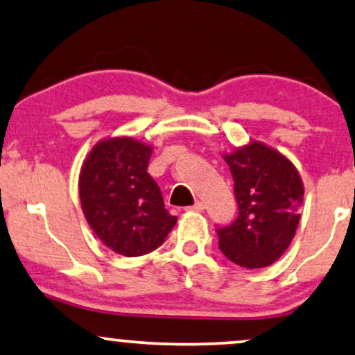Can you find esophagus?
<instances>
[{"mask_svg": "<svg viewBox=\"0 0 355 355\" xmlns=\"http://www.w3.org/2000/svg\"><path fill=\"white\" fill-rule=\"evenodd\" d=\"M205 209L204 202H200V200H196L194 205H191V207H187V211H194V212H202Z\"/></svg>", "mask_w": 355, "mask_h": 355, "instance_id": "34e87169", "label": "esophagus"}]
</instances>
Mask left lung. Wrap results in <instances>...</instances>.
<instances>
[{
	"label": "left lung",
	"mask_w": 355,
	"mask_h": 355,
	"mask_svg": "<svg viewBox=\"0 0 355 355\" xmlns=\"http://www.w3.org/2000/svg\"><path fill=\"white\" fill-rule=\"evenodd\" d=\"M234 178L239 216L217 227L218 248L243 268H263L290 247L300 224L303 182L282 153L252 141L224 156Z\"/></svg>",
	"instance_id": "1"
}]
</instances>
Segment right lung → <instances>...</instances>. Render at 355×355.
Returning <instances> with one entry per match:
<instances>
[{"label": "right lung", "mask_w": 355, "mask_h": 355, "mask_svg": "<svg viewBox=\"0 0 355 355\" xmlns=\"http://www.w3.org/2000/svg\"><path fill=\"white\" fill-rule=\"evenodd\" d=\"M153 148L128 137L92 148L78 176L82 211L95 235L123 257L156 250L176 225L148 174Z\"/></svg>", "instance_id": "1"}]
</instances>
